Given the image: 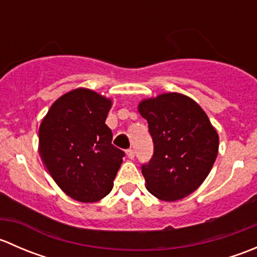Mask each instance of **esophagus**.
Instances as JSON below:
<instances>
[{
	"label": "esophagus",
	"mask_w": 257,
	"mask_h": 257,
	"mask_svg": "<svg viewBox=\"0 0 257 257\" xmlns=\"http://www.w3.org/2000/svg\"><path fill=\"white\" fill-rule=\"evenodd\" d=\"M126 155H128L129 159H134V157H136V152H134L133 149H128L126 150Z\"/></svg>",
	"instance_id": "1"
}]
</instances>
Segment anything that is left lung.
Segmentation results:
<instances>
[{
  "mask_svg": "<svg viewBox=\"0 0 257 257\" xmlns=\"http://www.w3.org/2000/svg\"><path fill=\"white\" fill-rule=\"evenodd\" d=\"M148 120L154 153L142 165L147 189L157 198L175 201L201 185L211 170L219 137L200 105L179 93H167L139 104Z\"/></svg>",
  "mask_w": 257,
  "mask_h": 257,
  "instance_id": "obj_1",
  "label": "left lung"
}]
</instances>
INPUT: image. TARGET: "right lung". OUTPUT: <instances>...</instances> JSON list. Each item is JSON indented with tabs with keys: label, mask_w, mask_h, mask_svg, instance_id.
Here are the masks:
<instances>
[{
	"label": "right lung",
	"mask_w": 257,
	"mask_h": 257,
	"mask_svg": "<svg viewBox=\"0 0 257 257\" xmlns=\"http://www.w3.org/2000/svg\"><path fill=\"white\" fill-rule=\"evenodd\" d=\"M110 105L107 98L79 88L57 99L41 123V158L74 200L93 203L107 196L125 155L112 144L105 124Z\"/></svg>",
	"instance_id": "right-lung-1"
}]
</instances>
